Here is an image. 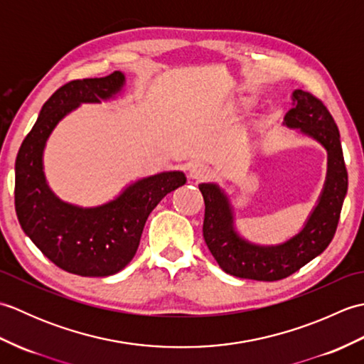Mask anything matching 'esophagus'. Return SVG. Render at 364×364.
Returning a JSON list of instances; mask_svg holds the SVG:
<instances>
[{"label": "esophagus", "mask_w": 364, "mask_h": 364, "mask_svg": "<svg viewBox=\"0 0 364 364\" xmlns=\"http://www.w3.org/2000/svg\"><path fill=\"white\" fill-rule=\"evenodd\" d=\"M189 175H191V178H194V180H197V181H205L213 175V170L206 164H203V162H196V164L191 166Z\"/></svg>", "instance_id": "1"}]
</instances>
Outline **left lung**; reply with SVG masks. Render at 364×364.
Returning a JSON list of instances; mask_svg holds the SVG:
<instances>
[{
    "label": "left lung",
    "instance_id": "obj_1",
    "mask_svg": "<svg viewBox=\"0 0 364 364\" xmlns=\"http://www.w3.org/2000/svg\"><path fill=\"white\" fill-rule=\"evenodd\" d=\"M292 98L294 107L284 115V125L299 128L327 149L326 188L297 236L282 245L259 247L236 235L230 203L220 189L211 183L198 184L205 200V242L220 269L230 275L258 282L282 280L321 255L335 236L347 192V168L339 131L322 100L300 89L294 90Z\"/></svg>",
    "mask_w": 364,
    "mask_h": 364
}]
</instances>
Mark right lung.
<instances>
[{
	"label": "right lung",
	"instance_id": "add662e5",
	"mask_svg": "<svg viewBox=\"0 0 364 364\" xmlns=\"http://www.w3.org/2000/svg\"><path fill=\"white\" fill-rule=\"evenodd\" d=\"M125 76L73 80L46 100L15 161V211L38 250L65 272L81 277L117 274L133 259L150 213L183 186V172H162L137 181L112 202L78 208L60 202L46 186L42 153L53 128L80 103H98L122 89Z\"/></svg>",
	"mask_w": 364,
	"mask_h": 364
}]
</instances>
